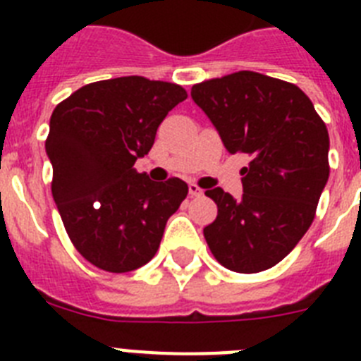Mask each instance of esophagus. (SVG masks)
<instances>
[{"label":"esophagus","mask_w":361,"mask_h":361,"mask_svg":"<svg viewBox=\"0 0 361 361\" xmlns=\"http://www.w3.org/2000/svg\"><path fill=\"white\" fill-rule=\"evenodd\" d=\"M188 190H190V195H191V197L202 195V190H200V188L197 186L195 183H190V186H188Z\"/></svg>","instance_id":"esophagus-1"}]
</instances>
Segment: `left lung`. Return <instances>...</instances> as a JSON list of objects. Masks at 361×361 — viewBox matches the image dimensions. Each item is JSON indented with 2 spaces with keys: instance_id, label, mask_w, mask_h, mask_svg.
<instances>
[{
  "instance_id": "left-lung-1",
  "label": "left lung",
  "mask_w": 361,
  "mask_h": 361,
  "mask_svg": "<svg viewBox=\"0 0 361 361\" xmlns=\"http://www.w3.org/2000/svg\"><path fill=\"white\" fill-rule=\"evenodd\" d=\"M191 97L229 153H247L244 193L206 191L219 213L204 228L213 257L235 273H260L288 257L317 215L329 178V133L293 82L240 70L193 85Z\"/></svg>"
}]
</instances>
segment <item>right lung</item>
<instances>
[{
	"mask_svg": "<svg viewBox=\"0 0 361 361\" xmlns=\"http://www.w3.org/2000/svg\"><path fill=\"white\" fill-rule=\"evenodd\" d=\"M186 97L175 82L126 75L81 86L54 108L44 142L52 197L73 247L99 269L128 273L148 264L186 199L180 178L153 183L133 168Z\"/></svg>",
	"mask_w": 361,
	"mask_h": 361,
	"instance_id": "1",
	"label": "right lung"
}]
</instances>
